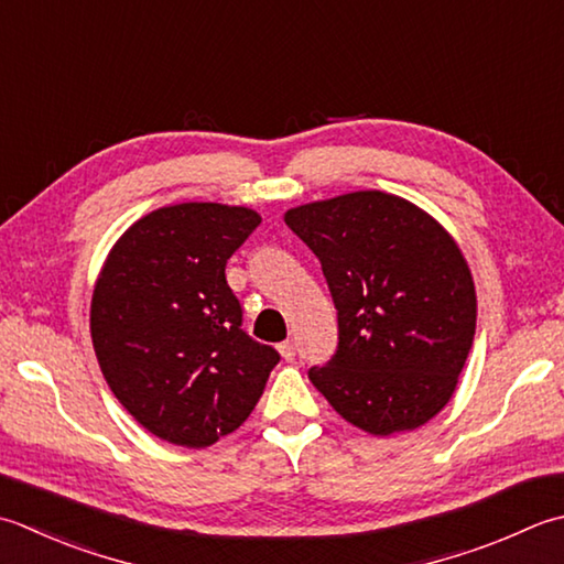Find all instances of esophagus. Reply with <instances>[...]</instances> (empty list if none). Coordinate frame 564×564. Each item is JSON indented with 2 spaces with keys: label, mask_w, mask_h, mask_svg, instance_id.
<instances>
[{
  "label": "esophagus",
  "mask_w": 564,
  "mask_h": 564,
  "mask_svg": "<svg viewBox=\"0 0 564 564\" xmlns=\"http://www.w3.org/2000/svg\"><path fill=\"white\" fill-rule=\"evenodd\" d=\"M279 351H281V357H283L285 361H293V357H295V345H293V339H285V341H281V345H279Z\"/></svg>",
  "instance_id": "esophagus-1"
}]
</instances>
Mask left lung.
<instances>
[{
	"label": "left lung",
	"mask_w": 564,
	"mask_h": 564,
	"mask_svg": "<svg viewBox=\"0 0 564 564\" xmlns=\"http://www.w3.org/2000/svg\"><path fill=\"white\" fill-rule=\"evenodd\" d=\"M333 293L339 345L307 371L347 423L386 437L449 403L477 327V291L455 237L383 191L345 193L283 215Z\"/></svg>",
	"instance_id": "8db88e82"
}]
</instances>
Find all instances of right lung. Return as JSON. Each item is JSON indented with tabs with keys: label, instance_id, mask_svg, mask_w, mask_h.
Segmentation results:
<instances>
[{
	"label": "right lung",
	"instance_id": "1",
	"mask_svg": "<svg viewBox=\"0 0 564 564\" xmlns=\"http://www.w3.org/2000/svg\"><path fill=\"white\" fill-rule=\"evenodd\" d=\"M259 223L245 205L159 207L99 269L90 303L99 369L129 415L165 443L200 449L235 433L281 359L241 329L225 275Z\"/></svg>",
	"mask_w": 564,
	"mask_h": 564
}]
</instances>
